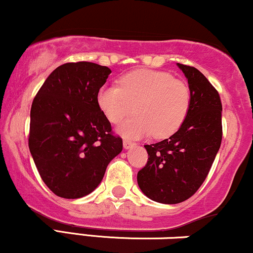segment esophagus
<instances>
[{
    "label": "esophagus",
    "mask_w": 253,
    "mask_h": 253,
    "mask_svg": "<svg viewBox=\"0 0 253 253\" xmlns=\"http://www.w3.org/2000/svg\"><path fill=\"white\" fill-rule=\"evenodd\" d=\"M135 143H133L132 141H130V139H124L123 141V147L124 149H129V148H132Z\"/></svg>",
    "instance_id": "34e87169"
}]
</instances>
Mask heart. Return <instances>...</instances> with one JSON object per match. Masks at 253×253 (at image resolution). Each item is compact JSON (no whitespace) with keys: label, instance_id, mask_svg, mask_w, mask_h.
<instances>
[{"label":"heart","instance_id":"obj_1","mask_svg":"<svg viewBox=\"0 0 253 253\" xmlns=\"http://www.w3.org/2000/svg\"><path fill=\"white\" fill-rule=\"evenodd\" d=\"M97 103L115 124L135 110L136 115L118 127V132L126 137L138 138L153 133L156 138H165L185 122L191 108V90L170 73L137 70L122 77L120 86H102Z\"/></svg>","mask_w":253,"mask_h":253}]
</instances>
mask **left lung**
<instances>
[{
  "label": "left lung",
  "instance_id": "1",
  "mask_svg": "<svg viewBox=\"0 0 253 253\" xmlns=\"http://www.w3.org/2000/svg\"><path fill=\"white\" fill-rule=\"evenodd\" d=\"M191 90V108L169 138L144 148L148 162L137 173L141 191L161 204H179L195 194L210 173L221 144L220 96L195 67L177 64Z\"/></svg>",
  "mask_w": 253,
  "mask_h": 253
}]
</instances>
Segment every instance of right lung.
I'll return each mask as SVG.
<instances>
[{
	"mask_svg": "<svg viewBox=\"0 0 253 253\" xmlns=\"http://www.w3.org/2000/svg\"><path fill=\"white\" fill-rule=\"evenodd\" d=\"M110 73L94 62H67L49 74L33 100L29 150L41 179L58 197L90 194L123 149L97 103Z\"/></svg>",
	"mask_w": 253,
	"mask_h": 253,
	"instance_id": "right-lung-1",
	"label": "right lung"
}]
</instances>
